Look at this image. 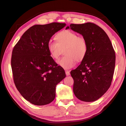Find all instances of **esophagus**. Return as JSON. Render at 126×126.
I'll list each match as a JSON object with an SVG mask.
<instances>
[{"mask_svg": "<svg viewBox=\"0 0 126 126\" xmlns=\"http://www.w3.org/2000/svg\"><path fill=\"white\" fill-rule=\"evenodd\" d=\"M65 74H66V75H67V76L70 75V71H67V70H66V71H65Z\"/></svg>", "mask_w": 126, "mask_h": 126, "instance_id": "34e87169", "label": "esophagus"}]
</instances>
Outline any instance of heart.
<instances>
[{"label":"heart","mask_w":126,"mask_h":126,"mask_svg":"<svg viewBox=\"0 0 126 126\" xmlns=\"http://www.w3.org/2000/svg\"><path fill=\"white\" fill-rule=\"evenodd\" d=\"M55 39L57 42H48V50L50 57L56 60L64 49V54L65 56L57 62L58 65L64 69L74 67L77 61H82L86 57L88 45L86 39L82 36H78L69 30H64L57 34Z\"/></svg>","instance_id":"heart-1"}]
</instances>
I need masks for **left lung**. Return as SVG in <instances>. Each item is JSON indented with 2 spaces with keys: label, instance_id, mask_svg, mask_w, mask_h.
Instances as JSON below:
<instances>
[{
  "label": "left lung",
  "instance_id": "1",
  "mask_svg": "<svg viewBox=\"0 0 126 126\" xmlns=\"http://www.w3.org/2000/svg\"><path fill=\"white\" fill-rule=\"evenodd\" d=\"M69 28L82 35L88 45L86 57L71 72L74 80L73 92L80 101H95L111 84L116 61L114 50L106 33L94 23L71 24L66 29Z\"/></svg>",
  "mask_w": 126,
  "mask_h": 126
}]
</instances>
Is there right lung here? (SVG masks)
I'll list each match as a JSON object with an SVG mask.
<instances>
[{"mask_svg": "<svg viewBox=\"0 0 126 126\" xmlns=\"http://www.w3.org/2000/svg\"><path fill=\"white\" fill-rule=\"evenodd\" d=\"M65 25L55 22L33 25L23 34L13 50L11 65L15 85L20 94L34 105L52 102L57 84L66 76L47 48L51 37Z\"/></svg>", "mask_w": 126, "mask_h": 126, "instance_id": "obj_1", "label": "right lung"}]
</instances>
